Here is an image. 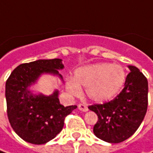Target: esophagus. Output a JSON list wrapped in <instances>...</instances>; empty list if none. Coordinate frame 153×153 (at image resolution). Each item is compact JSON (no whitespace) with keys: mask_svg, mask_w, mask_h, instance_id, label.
I'll use <instances>...</instances> for the list:
<instances>
[{"mask_svg":"<svg viewBox=\"0 0 153 153\" xmlns=\"http://www.w3.org/2000/svg\"><path fill=\"white\" fill-rule=\"evenodd\" d=\"M78 108H79V110H80L81 112H87L88 111V107L85 105H83V104H79V105H78Z\"/></svg>","mask_w":153,"mask_h":153,"instance_id":"obj_1","label":"esophagus"}]
</instances>
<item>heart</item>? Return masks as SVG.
I'll list each match as a JSON object with an SVG mask.
<instances>
[{
	"label": "heart",
	"mask_w": 153,
	"mask_h": 153,
	"mask_svg": "<svg viewBox=\"0 0 153 153\" xmlns=\"http://www.w3.org/2000/svg\"><path fill=\"white\" fill-rule=\"evenodd\" d=\"M126 81V71L120 65L96 63L77 68L74 79L66 80L67 91L73 96L80 94V86L85 87L86 96L94 102L111 100Z\"/></svg>",
	"instance_id": "b5f03b06"
}]
</instances>
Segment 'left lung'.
I'll list each match as a JSON object with an SVG mask.
<instances>
[{"instance_id":"8db88e82","label":"left lung","mask_w":153,"mask_h":153,"mask_svg":"<svg viewBox=\"0 0 153 153\" xmlns=\"http://www.w3.org/2000/svg\"><path fill=\"white\" fill-rule=\"evenodd\" d=\"M126 79L121 93L114 100L88 108L98 115L94 135L108 143H120L130 138L141 125L148 105V81L134 66Z\"/></svg>"}]
</instances>
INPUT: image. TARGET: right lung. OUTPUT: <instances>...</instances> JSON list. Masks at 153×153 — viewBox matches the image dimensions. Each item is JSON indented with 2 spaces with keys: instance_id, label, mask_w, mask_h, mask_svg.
<instances>
[{
  "instance_id": "1",
  "label": "right lung",
  "mask_w": 153,
  "mask_h": 153,
  "mask_svg": "<svg viewBox=\"0 0 153 153\" xmlns=\"http://www.w3.org/2000/svg\"><path fill=\"white\" fill-rule=\"evenodd\" d=\"M63 68L60 59H38L18 66L8 77L5 91L7 117L12 128L26 142L42 145L54 139L64 126L65 117L77 108L59 103L58 89L50 95L32 90L44 74L63 81L59 73Z\"/></svg>"
}]
</instances>
